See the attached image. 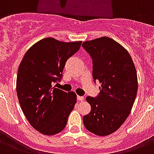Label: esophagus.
<instances>
[{
  "mask_svg": "<svg viewBox=\"0 0 154 154\" xmlns=\"http://www.w3.org/2000/svg\"><path fill=\"white\" fill-rule=\"evenodd\" d=\"M77 99H78L79 101H83V99H84V98H83V96H79V95H77Z\"/></svg>",
  "mask_w": 154,
  "mask_h": 154,
  "instance_id": "obj_1",
  "label": "esophagus"
}]
</instances>
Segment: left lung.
Wrapping results in <instances>:
<instances>
[{
	"mask_svg": "<svg viewBox=\"0 0 154 154\" xmlns=\"http://www.w3.org/2000/svg\"><path fill=\"white\" fill-rule=\"evenodd\" d=\"M92 60L94 82L99 81L100 92L87 97L91 106L83 116L84 126L98 136L109 135L126 121L137 91V71L132 58L119 43L103 36L83 42Z\"/></svg>",
	"mask_w": 154,
	"mask_h": 154,
	"instance_id": "left-lung-1",
	"label": "left lung"
}]
</instances>
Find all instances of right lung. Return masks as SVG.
<instances>
[{
    "label": "right lung",
    "instance_id": "right-lung-1",
    "mask_svg": "<svg viewBox=\"0 0 154 154\" xmlns=\"http://www.w3.org/2000/svg\"><path fill=\"white\" fill-rule=\"evenodd\" d=\"M82 42H60L48 37L28 49L17 71V93L24 115L43 134L61 132L76 103L75 92L53 87L60 82L65 63Z\"/></svg>",
    "mask_w": 154,
    "mask_h": 154
}]
</instances>
